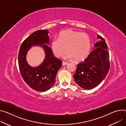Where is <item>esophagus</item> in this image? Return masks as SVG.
Wrapping results in <instances>:
<instances>
[{"instance_id": "obj_1", "label": "esophagus", "mask_w": 126, "mask_h": 126, "mask_svg": "<svg viewBox=\"0 0 126 126\" xmlns=\"http://www.w3.org/2000/svg\"><path fill=\"white\" fill-rule=\"evenodd\" d=\"M67 64H68V63H67V62H65V61H63V62H62V65H67Z\"/></svg>"}]
</instances>
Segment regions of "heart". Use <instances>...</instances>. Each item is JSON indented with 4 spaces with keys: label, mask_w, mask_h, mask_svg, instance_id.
Returning <instances> with one entry per match:
<instances>
[{
    "label": "heart",
    "mask_w": 126,
    "mask_h": 126,
    "mask_svg": "<svg viewBox=\"0 0 126 126\" xmlns=\"http://www.w3.org/2000/svg\"><path fill=\"white\" fill-rule=\"evenodd\" d=\"M52 48L57 57L62 56L67 50V57L76 61L84 60L91 49V40L87 33L67 30L60 33L59 39H54Z\"/></svg>",
    "instance_id": "1"
}]
</instances>
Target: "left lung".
Wrapping results in <instances>:
<instances>
[{
  "mask_svg": "<svg viewBox=\"0 0 126 126\" xmlns=\"http://www.w3.org/2000/svg\"><path fill=\"white\" fill-rule=\"evenodd\" d=\"M100 41L95 43V49L87 58L77 65L73 75L75 82L81 87L91 89L97 86L110 70V55L105 39L97 35Z\"/></svg>",
  "mask_w": 126,
  "mask_h": 126,
  "instance_id": "obj_1",
  "label": "left lung"
}]
</instances>
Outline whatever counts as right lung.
I'll return each mask as SVG.
<instances>
[{"label":"right lung","mask_w":126,"mask_h":126,"mask_svg":"<svg viewBox=\"0 0 126 126\" xmlns=\"http://www.w3.org/2000/svg\"><path fill=\"white\" fill-rule=\"evenodd\" d=\"M47 30H38L32 32L22 43L19 50L18 62L20 74L25 82L32 89L44 92L51 88L55 82L57 71L62 61L54 57L51 49L44 44L49 43ZM38 44L45 49V58L42 64L36 68L29 66L25 59L27 52L32 45Z\"/></svg>","instance_id":"right-lung-1"}]
</instances>
